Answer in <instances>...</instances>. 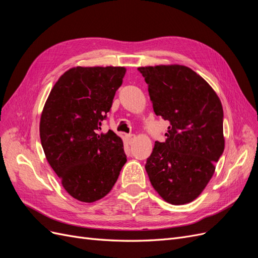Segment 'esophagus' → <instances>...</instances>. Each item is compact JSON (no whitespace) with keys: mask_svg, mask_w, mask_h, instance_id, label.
Wrapping results in <instances>:
<instances>
[{"mask_svg":"<svg viewBox=\"0 0 258 258\" xmlns=\"http://www.w3.org/2000/svg\"><path fill=\"white\" fill-rule=\"evenodd\" d=\"M135 138H136L135 135H127V136H126V141H127V143H128V144H131L132 142H134Z\"/></svg>","mask_w":258,"mask_h":258,"instance_id":"34e87169","label":"esophagus"}]
</instances>
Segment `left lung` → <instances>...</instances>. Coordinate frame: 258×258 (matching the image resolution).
<instances>
[{
  "label": "left lung",
  "instance_id": "1",
  "mask_svg": "<svg viewBox=\"0 0 258 258\" xmlns=\"http://www.w3.org/2000/svg\"><path fill=\"white\" fill-rule=\"evenodd\" d=\"M154 112L170 122L155 142L145 170L154 189L171 205L189 204L204 191L225 148L223 106L214 89L179 64L140 67Z\"/></svg>",
  "mask_w": 258,
  "mask_h": 258
}]
</instances>
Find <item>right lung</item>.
I'll list each match as a JSON object with an SVG mask.
<instances>
[{
	"mask_svg": "<svg viewBox=\"0 0 258 258\" xmlns=\"http://www.w3.org/2000/svg\"><path fill=\"white\" fill-rule=\"evenodd\" d=\"M123 67H75L50 90L40 120L48 163L74 199L91 204L111 191L127 161L120 137L101 132Z\"/></svg>",
	"mask_w": 258,
	"mask_h": 258,
	"instance_id": "right-lung-1",
	"label": "right lung"
}]
</instances>
